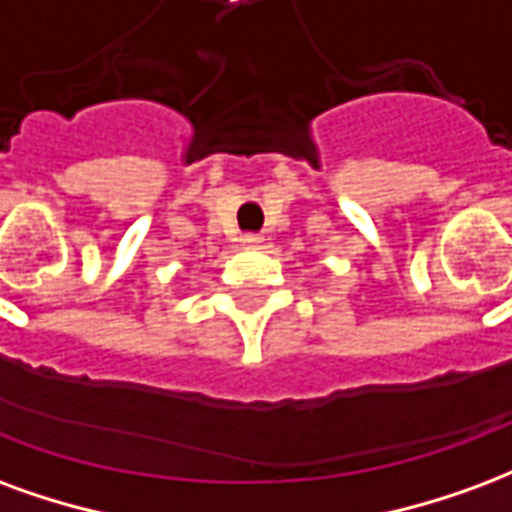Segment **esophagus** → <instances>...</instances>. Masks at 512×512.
Segmentation results:
<instances>
[{
    "label": "esophagus",
    "instance_id": "1",
    "mask_svg": "<svg viewBox=\"0 0 512 512\" xmlns=\"http://www.w3.org/2000/svg\"><path fill=\"white\" fill-rule=\"evenodd\" d=\"M240 242H242V245H245V248H259V245L264 240H261L259 234H242Z\"/></svg>",
    "mask_w": 512,
    "mask_h": 512
}]
</instances>
